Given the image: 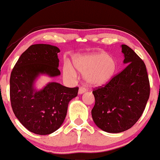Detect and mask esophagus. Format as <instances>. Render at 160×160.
Here are the masks:
<instances>
[{"label":"esophagus","instance_id":"obj_1","mask_svg":"<svg viewBox=\"0 0 160 160\" xmlns=\"http://www.w3.org/2000/svg\"><path fill=\"white\" fill-rule=\"evenodd\" d=\"M86 91V89H85L84 88H80L79 90H78V94H82Z\"/></svg>","mask_w":160,"mask_h":160}]
</instances>
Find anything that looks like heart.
Instances as JSON below:
<instances>
[{
  "mask_svg": "<svg viewBox=\"0 0 160 160\" xmlns=\"http://www.w3.org/2000/svg\"><path fill=\"white\" fill-rule=\"evenodd\" d=\"M72 62L76 70L84 73L85 82L90 87H100L108 83L116 70L114 59L103 52L75 56ZM63 75L65 78H72L75 77L76 73L72 67L65 64Z\"/></svg>",
  "mask_w": 160,
  "mask_h": 160,
  "instance_id": "heart-1",
  "label": "heart"
}]
</instances>
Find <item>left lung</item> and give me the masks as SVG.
<instances>
[{"mask_svg":"<svg viewBox=\"0 0 160 160\" xmlns=\"http://www.w3.org/2000/svg\"><path fill=\"white\" fill-rule=\"evenodd\" d=\"M126 68L106 85L94 88L91 111L95 124L104 132L120 133L137 122L149 98L146 65L132 49L121 45Z\"/></svg>","mask_w":160,"mask_h":160,"instance_id":"left-lung-1","label":"left lung"}]
</instances>
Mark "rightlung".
<instances>
[{"mask_svg":"<svg viewBox=\"0 0 160 160\" xmlns=\"http://www.w3.org/2000/svg\"><path fill=\"white\" fill-rule=\"evenodd\" d=\"M57 47L34 44L21 54L10 78L11 107L21 124L39 135L53 133L66 117L68 103L78 95L79 88H68L57 82L48 83L41 90L34 88L39 74L50 77L60 75Z\"/></svg>","mask_w":160,"mask_h":160,"instance_id":"add662e5","label":"right lung"}]
</instances>
